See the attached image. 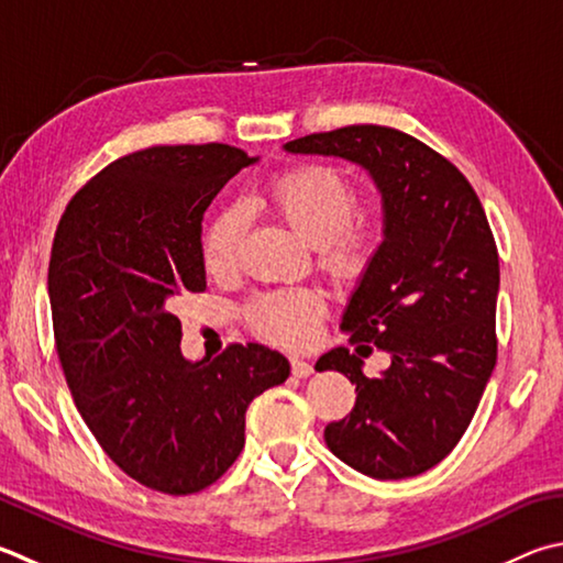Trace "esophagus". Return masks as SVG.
Segmentation results:
<instances>
[{"label": "esophagus", "instance_id": "1", "mask_svg": "<svg viewBox=\"0 0 563 563\" xmlns=\"http://www.w3.org/2000/svg\"><path fill=\"white\" fill-rule=\"evenodd\" d=\"M290 369H292V376H298V379H308V376L314 372L310 362L298 360V356H295V360H290Z\"/></svg>", "mask_w": 563, "mask_h": 563}]
</instances>
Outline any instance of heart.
I'll return each mask as SVG.
<instances>
[{"label": "heart", "instance_id": "obj_1", "mask_svg": "<svg viewBox=\"0 0 563 563\" xmlns=\"http://www.w3.org/2000/svg\"><path fill=\"white\" fill-rule=\"evenodd\" d=\"M265 203L292 231L317 246L320 265L336 280H350L369 263L374 233L366 221H354L356 191L350 179L327 165H300L275 177ZM243 217L221 211L203 233V265L211 275L236 271L243 246ZM324 298L314 290L268 292L249 305V320L265 340L285 346L305 344L324 317Z\"/></svg>", "mask_w": 563, "mask_h": 563}]
</instances>
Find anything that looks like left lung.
Segmentation results:
<instances>
[{
	"instance_id": "obj_1",
	"label": "left lung",
	"mask_w": 563,
	"mask_h": 563,
	"mask_svg": "<svg viewBox=\"0 0 563 563\" xmlns=\"http://www.w3.org/2000/svg\"><path fill=\"white\" fill-rule=\"evenodd\" d=\"M295 155L356 162L382 191L384 241L342 317L350 344L322 354L356 386V404L324 441L376 479L416 477L453 451L497 362L499 255L483 203L453 162L384 125H346L285 145ZM393 356L368 379L362 355Z\"/></svg>"
}]
</instances>
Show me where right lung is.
<instances>
[{
  "mask_svg": "<svg viewBox=\"0 0 563 563\" xmlns=\"http://www.w3.org/2000/svg\"><path fill=\"white\" fill-rule=\"evenodd\" d=\"M255 157L231 145H157L98 172L68 201L48 263L60 369L78 413L122 473L194 495L246 443V408L290 376L280 352L229 344L189 362L175 314L207 290L201 219Z\"/></svg>",
  "mask_w": 563,
  "mask_h": 563,
  "instance_id": "obj_1",
  "label": "right lung"
}]
</instances>
